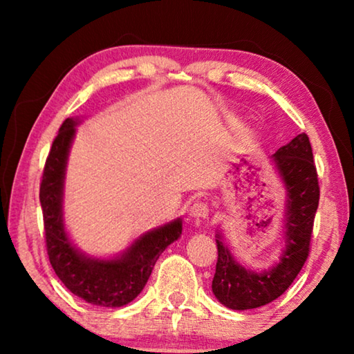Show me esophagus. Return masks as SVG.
<instances>
[{
  "instance_id": "34e87169",
  "label": "esophagus",
  "mask_w": 354,
  "mask_h": 354,
  "mask_svg": "<svg viewBox=\"0 0 354 354\" xmlns=\"http://www.w3.org/2000/svg\"><path fill=\"white\" fill-rule=\"evenodd\" d=\"M189 215L196 220H206L209 215V205L205 201H195L189 209Z\"/></svg>"
}]
</instances>
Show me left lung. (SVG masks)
I'll return each instance as SVG.
<instances>
[{
  "label": "left lung",
  "mask_w": 354,
  "mask_h": 354,
  "mask_svg": "<svg viewBox=\"0 0 354 354\" xmlns=\"http://www.w3.org/2000/svg\"><path fill=\"white\" fill-rule=\"evenodd\" d=\"M273 160L287 189L284 254L272 270L254 273L239 266L218 237L212 292L230 309H254L272 303L289 289L309 256L320 187L308 134H298L279 148Z\"/></svg>",
  "instance_id": "left-lung-1"
}]
</instances>
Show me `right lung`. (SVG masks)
<instances>
[{
    "instance_id": "right-lung-1",
    "label": "right lung",
    "mask_w": 354,
    "mask_h": 354,
    "mask_svg": "<svg viewBox=\"0 0 354 354\" xmlns=\"http://www.w3.org/2000/svg\"><path fill=\"white\" fill-rule=\"evenodd\" d=\"M73 118H67L53 140L40 183V205L48 257L57 278L84 301L120 308L139 295L162 251L181 236V220L147 232L118 259H91L71 247L62 223L65 164L75 136Z\"/></svg>"
}]
</instances>
